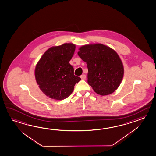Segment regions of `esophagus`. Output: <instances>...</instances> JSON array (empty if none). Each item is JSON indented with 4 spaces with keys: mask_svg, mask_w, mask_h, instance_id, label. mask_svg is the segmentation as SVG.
Instances as JSON below:
<instances>
[{
    "mask_svg": "<svg viewBox=\"0 0 156 156\" xmlns=\"http://www.w3.org/2000/svg\"><path fill=\"white\" fill-rule=\"evenodd\" d=\"M80 77H81V79L82 80H85L86 79V75H81V76H80Z\"/></svg>",
    "mask_w": 156,
    "mask_h": 156,
    "instance_id": "esophagus-1",
    "label": "esophagus"
}]
</instances>
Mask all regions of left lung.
<instances>
[{"label":"left lung","instance_id":"8db88e82","mask_svg":"<svg viewBox=\"0 0 156 156\" xmlns=\"http://www.w3.org/2000/svg\"><path fill=\"white\" fill-rule=\"evenodd\" d=\"M77 54L86 62L87 83L101 96L115 91L122 81L124 68L117 53L102 44H92L80 48Z\"/></svg>","mask_w":156,"mask_h":156}]
</instances>
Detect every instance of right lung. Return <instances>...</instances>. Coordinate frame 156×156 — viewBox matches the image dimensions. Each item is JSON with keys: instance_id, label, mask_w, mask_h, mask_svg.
Instances as JSON below:
<instances>
[{"instance_id": "add662e5", "label": "right lung", "mask_w": 156, "mask_h": 156, "mask_svg": "<svg viewBox=\"0 0 156 156\" xmlns=\"http://www.w3.org/2000/svg\"><path fill=\"white\" fill-rule=\"evenodd\" d=\"M76 46L65 43L46 50L35 69V77L41 91L49 98L62 100L69 96L81 79L74 75L69 63Z\"/></svg>"}]
</instances>
